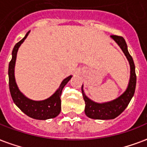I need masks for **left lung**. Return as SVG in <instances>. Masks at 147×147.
I'll return each mask as SVG.
<instances>
[{"label":"left lung","mask_w":147,"mask_h":147,"mask_svg":"<svg viewBox=\"0 0 147 147\" xmlns=\"http://www.w3.org/2000/svg\"><path fill=\"white\" fill-rule=\"evenodd\" d=\"M111 37L117 42V44L122 49L123 52L127 57L130 65V79L129 85L126 91L114 100L104 103H95L90 100L84 94L82 85V94L85 101V114L91 119L96 120H111L118 117L123 110L127 108L132 97L135 93L136 83V76L135 73V65H134L133 58L128 52L127 43L123 37L117 35H111Z\"/></svg>","instance_id":"1"}]
</instances>
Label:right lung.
<instances>
[{
    "label": "right lung",
    "instance_id": "obj_1",
    "mask_svg": "<svg viewBox=\"0 0 147 147\" xmlns=\"http://www.w3.org/2000/svg\"><path fill=\"white\" fill-rule=\"evenodd\" d=\"M30 31L26 34L25 37L17 43L12 51V59L9 63L8 77H9V88L11 92V97L13 99L16 105L20 108L28 117L36 120H47L54 118L59 115L61 110V96L62 90L67 82L71 79L72 76H69L61 83L59 89L54 94L47 100L42 101L31 100L27 98L20 92L18 89L14 78V66H15L16 57L18 48L26 39Z\"/></svg>",
    "mask_w": 147,
    "mask_h": 147
}]
</instances>
